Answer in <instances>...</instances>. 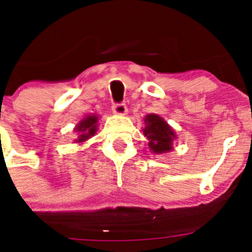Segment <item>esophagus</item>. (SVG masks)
I'll return each mask as SVG.
<instances>
[{
	"label": "esophagus",
	"mask_w": 252,
	"mask_h": 252,
	"mask_svg": "<svg viewBox=\"0 0 252 252\" xmlns=\"http://www.w3.org/2000/svg\"><path fill=\"white\" fill-rule=\"evenodd\" d=\"M112 111L116 113V115H126V112H127V106H126L124 102H120V103H113Z\"/></svg>",
	"instance_id": "1"
}]
</instances>
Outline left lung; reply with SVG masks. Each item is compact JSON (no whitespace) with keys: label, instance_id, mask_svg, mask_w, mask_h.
<instances>
[{"label":"left lung","instance_id":"8db88e82","mask_svg":"<svg viewBox=\"0 0 252 252\" xmlns=\"http://www.w3.org/2000/svg\"><path fill=\"white\" fill-rule=\"evenodd\" d=\"M146 127L144 133L149 140V146L154 153H166L171 150V142L175 135L161 117L157 115L146 116Z\"/></svg>","mask_w":252,"mask_h":252}]
</instances>
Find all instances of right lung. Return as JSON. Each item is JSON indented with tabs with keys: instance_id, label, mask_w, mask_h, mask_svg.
Returning a JSON list of instances; mask_svg holds the SVG:
<instances>
[{
	"instance_id": "right-lung-1",
	"label": "right lung",
	"mask_w": 252,
	"mask_h": 252,
	"mask_svg": "<svg viewBox=\"0 0 252 252\" xmlns=\"http://www.w3.org/2000/svg\"><path fill=\"white\" fill-rule=\"evenodd\" d=\"M97 117L95 116H88L84 120H82L81 124L77 126L78 132H81L79 137H78V142L86 141L87 139H90L95 131V126H97Z\"/></svg>"
}]
</instances>
